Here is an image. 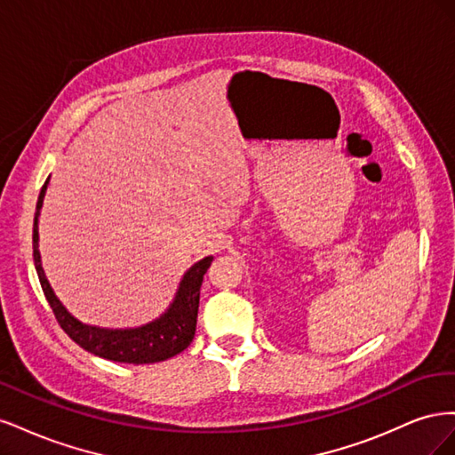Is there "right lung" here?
Segmentation results:
<instances>
[{
  "mask_svg": "<svg viewBox=\"0 0 455 455\" xmlns=\"http://www.w3.org/2000/svg\"><path fill=\"white\" fill-rule=\"evenodd\" d=\"M51 178V176H49ZM49 178L39 191L36 216H34V264L37 277L44 288V294L49 306L57 316L59 324L64 332L70 336L79 347L85 351L102 356L108 361L129 363V364H149L167 361L171 356L182 353L196 336L197 326V311H199V291L203 284V275L212 264V256H204L191 266L178 284V291L171 301V306L161 313L157 319L149 321L142 326L134 328H102L94 324H85L68 311L62 301L51 288L47 275L41 266L39 254V212L44 206L45 191Z\"/></svg>",
  "mask_w": 455,
  "mask_h": 455,
  "instance_id": "1",
  "label": "right lung"
}]
</instances>
